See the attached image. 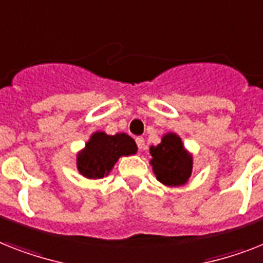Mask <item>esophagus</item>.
Segmentation results:
<instances>
[{
    "instance_id": "esophagus-1",
    "label": "esophagus",
    "mask_w": 263,
    "mask_h": 263,
    "mask_svg": "<svg viewBox=\"0 0 263 263\" xmlns=\"http://www.w3.org/2000/svg\"><path fill=\"white\" fill-rule=\"evenodd\" d=\"M136 142H137V146H138V149H140V151H142V149L145 147V140H144V138H142V137H137Z\"/></svg>"
}]
</instances>
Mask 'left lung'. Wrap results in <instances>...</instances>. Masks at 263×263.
<instances>
[{
    "instance_id": "8db88e82",
    "label": "left lung",
    "mask_w": 263,
    "mask_h": 263,
    "mask_svg": "<svg viewBox=\"0 0 263 263\" xmlns=\"http://www.w3.org/2000/svg\"><path fill=\"white\" fill-rule=\"evenodd\" d=\"M149 153L152 155V169L160 183L168 186H180L188 181L194 160L177 134H165L157 146H151Z\"/></svg>"
}]
</instances>
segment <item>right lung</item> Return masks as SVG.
I'll list each match as a JSON object with an SVG mask.
<instances>
[{
	"instance_id": "right-lung-1",
	"label": "right lung",
	"mask_w": 263,
	"mask_h": 263,
	"mask_svg": "<svg viewBox=\"0 0 263 263\" xmlns=\"http://www.w3.org/2000/svg\"><path fill=\"white\" fill-rule=\"evenodd\" d=\"M136 153V142L126 133L107 136L103 132H97L78 153V171L87 179H102L110 173L119 157Z\"/></svg>"
}]
</instances>
